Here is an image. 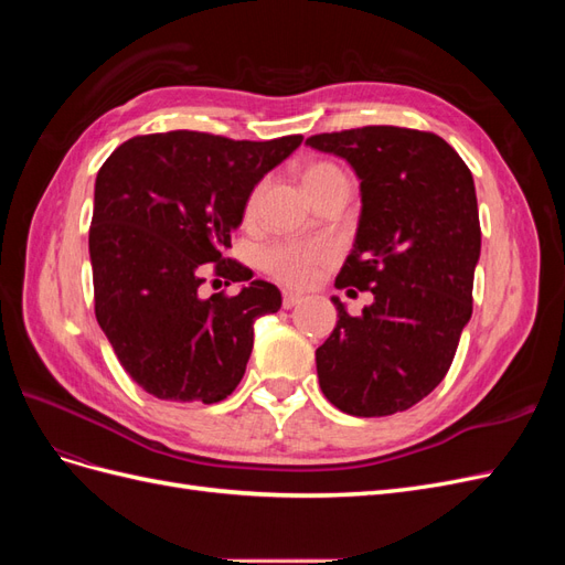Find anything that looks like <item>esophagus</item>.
Masks as SVG:
<instances>
[{
  "mask_svg": "<svg viewBox=\"0 0 565 565\" xmlns=\"http://www.w3.org/2000/svg\"><path fill=\"white\" fill-rule=\"evenodd\" d=\"M303 301V297L299 292H285L282 295V306L285 309H295V306H299Z\"/></svg>",
  "mask_w": 565,
  "mask_h": 565,
  "instance_id": "34e87169",
  "label": "esophagus"
}]
</instances>
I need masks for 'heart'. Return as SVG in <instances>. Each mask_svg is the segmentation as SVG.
<instances>
[{"label": "heart", "instance_id": "heart-1", "mask_svg": "<svg viewBox=\"0 0 565 565\" xmlns=\"http://www.w3.org/2000/svg\"><path fill=\"white\" fill-rule=\"evenodd\" d=\"M337 172L334 164L320 162L306 169L303 181ZM256 195L259 191L252 193L247 210L254 207ZM334 256V247L328 243H276L262 252V266L270 273L273 278L285 282V285H309L316 276L320 266L328 264Z\"/></svg>", "mask_w": 565, "mask_h": 565}]
</instances>
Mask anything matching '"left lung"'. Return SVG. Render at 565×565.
<instances>
[{"label": "left lung", "mask_w": 565, "mask_h": 565, "mask_svg": "<svg viewBox=\"0 0 565 565\" xmlns=\"http://www.w3.org/2000/svg\"><path fill=\"white\" fill-rule=\"evenodd\" d=\"M306 146L344 158L361 179V221L334 285L374 295L358 318L332 297L339 320L316 351L320 388L347 415L403 413L446 377L471 318L481 256L471 172L431 131L380 125Z\"/></svg>", "instance_id": "8db88e82"}]
</instances>
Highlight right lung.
<instances>
[{
    "mask_svg": "<svg viewBox=\"0 0 565 565\" xmlns=\"http://www.w3.org/2000/svg\"><path fill=\"white\" fill-rule=\"evenodd\" d=\"M303 136L233 141L204 131L134 136L98 169L89 256L94 309L119 365L160 401H224L241 384L254 320L280 309V289L226 262L254 185ZM248 285L202 300L203 273ZM228 285V282H226Z\"/></svg>",
    "mask_w": 565,
    "mask_h": 565,
    "instance_id": "1",
    "label": "right lung"
}]
</instances>
